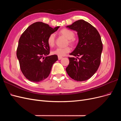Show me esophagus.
Wrapping results in <instances>:
<instances>
[{"mask_svg": "<svg viewBox=\"0 0 121 121\" xmlns=\"http://www.w3.org/2000/svg\"><path fill=\"white\" fill-rule=\"evenodd\" d=\"M63 58V57H62V56H58V60H60L61 59V58Z\"/></svg>", "mask_w": 121, "mask_h": 121, "instance_id": "1", "label": "esophagus"}]
</instances>
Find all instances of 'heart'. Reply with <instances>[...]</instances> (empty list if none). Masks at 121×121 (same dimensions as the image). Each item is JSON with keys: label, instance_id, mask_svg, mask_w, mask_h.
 I'll return each mask as SVG.
<instances>
[{"label": "heart", "instance_id": "heart-1", "mask_svg": "<svg viewBox=\"0 0 121 121\" xmlns=\"http://www.w3.org/2000/svg\"><path fill=\"white\" fill-rule=\"evenodd\" d=\"M60 34L63 36H65V38L68 39V43H69L71 45H74L75 43L74 39H73L75 36V33L73 31L69 30V29L65 28L61 30L60 32ZM55 41H56V36L55 34L52 33L51 34L47 39V43L49 46L52 47L55 44ZM71 48L69 46H67L65 47H58L56 49L52 51V54L57 55L58 56H62L70 52Z\"/></svg>", "mask_w": 121, "mask_h": 121}]
</instances>
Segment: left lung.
I'll return each mask as SVG.
<instances>
[{"mask_svg":"<svg viewBox=\"0 0 121 121\" xmlns=\"http://www.w3.org/2000/svg\"><path fill=\"white\" fill-rule=\"evenodd\" d=\"M67 27L77 32L78 43L69 54L79 60L69 57V63L65 69L75 81H86L95 73L100 64L103 48L100 36L95 28L83 20L77 21Z\"/></svg>","mask_w":121,"mask_h":121,"instance_id":"8db88e82","label":"left lung"}]
</instances>
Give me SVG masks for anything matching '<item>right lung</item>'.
Listing matches in <instances>:
<instances>
[{
	"label": "right lung",
	"mask_w": 121,
	"mask_h": 121,
	"mask_svg": "<svg viewBox=\"0 0 121 121\" xmlns=\"http://www.w3.org/2000/svg\"><path fill=\"white\" fill-rule=\"evenodd\" d=\"M59 27L53 29L48 24L38 22L29 26L22 34L17 56L22 72L29 81L39 82L47 78L52 65L58 60L56 55L48 56L50 47L47 39Z\"/></svg>",
	"instance_id": "1"
}]
</instances>
